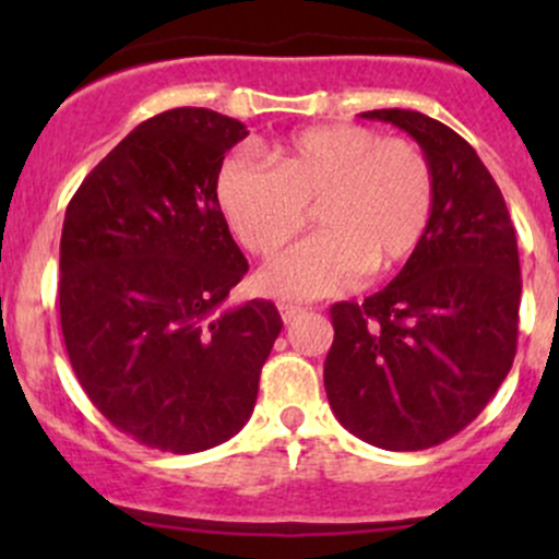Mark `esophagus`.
<instances>
[{
	"mask_svg": "<svg viewBox=\"0 0 559 559\" xmlns=\"http://www.w3.org/2000/svg\"><path fill=\"white\" fill-rule=\"evenodd\" d=\"M278 311H281V319H284V324H292V321H297V319H300V316H306L308 308L292 306V302H281Z\"/></svg>",
	"mask_w": 559,
	"mask_h": 559,
	"instance_id": "34e87169",
	"label": "esophagus"
}]
</instances>
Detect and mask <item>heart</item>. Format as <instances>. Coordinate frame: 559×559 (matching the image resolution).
<instances>
[{
    "label": "heart",
    "instance_id": "obj_1",
    "mask_svg": "<svg viewBox=\"0 0 559 559\" xmlns=\"http://www.w3.org/2000/svg\"><path fill=\"white\" fill-rule=\"evenodd\" d=\"M267 165L235 151L218 165L216 202L248 251L273 259L308 222L319 233L259 275V289L316 300L389 275L425 240L436 180L425 151L359 123H326L270 145Z\"/></svg>",
    "mask_w": 559,
    "mask_h": 559
}]
</instances>
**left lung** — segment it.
<instances>
[{"label":"left lung","mask_w":559,"mask_h":559,"mask_svg":"<svg viewBox=\"0 0 559 559\" xmlns=\"http://www.w3.org/2000/svg\"><path fill=\"white\" fill-rule=\"evenodd\" d=\"M362 118L394 123L421 145L436 202L397 278L365 302L330 308L324 389L348 432L389 452H419L465 430L509 376L520 251L498 183L454 129L400 107Z\"/></svg>","instance_id":"8db88e82"}]
</instances>
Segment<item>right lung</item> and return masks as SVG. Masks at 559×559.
<instances>
[{
	"label": "right lung",
	"mask_w": 559,
	"mask_h": 559,
	"mask_svg": "<svg viewBox=\"0 0 559 559\" xmlns=\"http://www.w3.org/2000/svg\"><path fill=\"white\" fill-rule=\"evenodd\" d=\"M235 118L178 107L134 127L67 205L61 335L99 414L159 452L229 441L251 416L281 321L251 300L224 308L248 273L216 202Z\"/></svg>",
	"instance_id": "obj_1"
}]
</instances>
